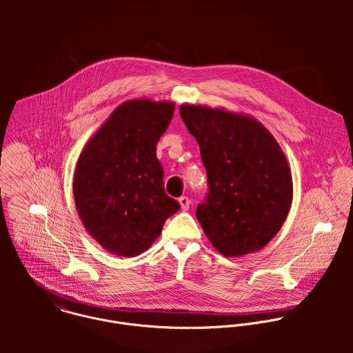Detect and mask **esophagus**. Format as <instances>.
<instances>
[{
    "label": "esophagus",
    "mask_w": 353,
    "mask_h": 353,
    "mask_svg": "<svg viewBox=\"0 0 353 353\" xmlns=\"http://www.w3.org/2000/svg\"><path fill=\"white\" fill-rule=\"evenodd\" d=\"M178 202H179V205H181V209L182 210H188L189 209V206H190V200L188 199V197H181L179 200H178Z\"/></svg>",
    "instance_id": "obj_1"
}]
</instances>
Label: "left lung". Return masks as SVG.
<instances>
[{
    "mask_svg": "<svg viewBox=\"0 0 353 353\" xmlns=\"http://www.w3.org/2000/svg\"><path fill=\"white\" fill-rule=\"evenodd\" d=\"M181 117L200 145L209 193L196 216L224 256L263 249L281 230L294 197L285 153L252 115L181 104Z\"/></svg>",
    "mask_w": 353,
    "mask_h": 353,
    "instance_id": "left-lung-1",
    "label": "left lung"
}]
</instances>
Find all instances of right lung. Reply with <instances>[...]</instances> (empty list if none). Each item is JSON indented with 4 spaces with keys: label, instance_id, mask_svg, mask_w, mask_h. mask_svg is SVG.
I'll return each mask as SVG.
<instances>
[{
    "label": "right lung",
    "instance_id": "right-lung-1",
    "mask_svg": "<svg viewBox=\"0 0 353 353\" xmlns=\"http://www.w3.org/2000/svg\"><path fill=\"white\" fill-rule=\"evenodd\" d=\"M174 101L119 104L79 156L73 196L87 232L105 252L136 256L179 210L163 186L156 144L174 115Z\"/></svg>",
    "mask_w": 353,
    "mask_h": 353
}]
</instances>
